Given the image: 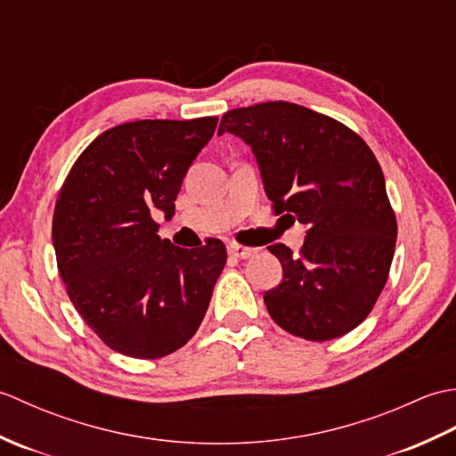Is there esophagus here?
<instances>
[{
    "label": "esophagus",
    "mask_w": 456,
    "mask_h": 456,
    "mask_svg": "<svg viewBox=\"0 0 456 456\" xmlns=\"http://www.w3.org/2000/svg\"><path fill=\"white\" fill-rule=\"evenodd\" d=\"M227 250H229V255H233L235 258H253L258 253V248L243 247V245H237V243H231L227 247Z\"/></svg>",
    "instance_id": "1"
}]
</instances>
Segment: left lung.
<instances>
[{
  "label": "left lung",
  "instance_id": "1",
  "mask_svg": "<svg viewBox=\"0 0 456 456\" xmlns=\"http://www.w3.org/2000/svg\"><path fill=\"white\" fill-rule=\"evenodd\" d=\"M223 133L253 151L278 216L307 227L299 255L268 247L284 270L265 294L270 317L307 341L353 331L388 280L398 235L372 151L343 123L289 102L231 110Z\"/></svg>",
  "mask_w": 456,
  "mask_h": 456
}]
</instances>
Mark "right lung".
<instances>
[{
  "label": "right lung",
  "mask_w": 456,
  "mask_h": 456,
  "mask_svg": "<svg viewBox=\"0 0 456 456\" xmlns=\"http://www.w3.org/2000/svg\"><path fill=\"white\" fill-rule=\"evenodd\" d=\"M217 118L142 119L95 137L58 193L53 245L74 307L113 351L160 358L198 331L225 245L200 248L160 239L152 211L174 216V200Z\"/></svg>",
  "instance_id": "obj_1"
}]
</instances>
